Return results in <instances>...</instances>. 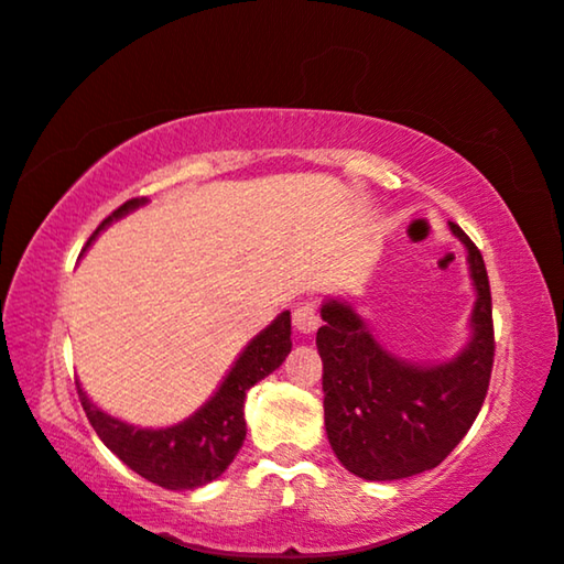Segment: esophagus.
<instances>
[{"instance_id":"obj_1","label":"esophagus","mask_w":564,"mask_h":564,"mask_svg":"<svg viewBox=\"0 0 564 564\" xmlns=\"http://www.w3.org/2000/svg\"><path fill=\"white\" fill-rule=\"evenodd\" d=\"M293 326L301 333H313L318 328V308L316 303H301L293 311Z\"/></svg>"}]
</instances>
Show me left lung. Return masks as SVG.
<instances>
[{
	"mask_svg": "<svg viewBox=\"0 0 564 564\" xmlns=\"http://www.w3.org/2000/svg\"><path fill=\"white\" fill-rule=\"evenodd\" d=\"M477 291L473 338L441 366H410L370 336L348 303L326 301L316 346L333 453L366 480H400L441 465L470 431L485 403L495 358L492 299L480 248L460 226Z\"/></svg>",
	"mask_w": 564,
	"mask_h": 564,
	"instance_id": "8db88e82",
	"label": "left lung"
}]
</instances>
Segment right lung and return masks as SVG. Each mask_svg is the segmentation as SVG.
<instances>
[{"instance_id": "add662e5", "label": "right lung", "mask_w": 564, "mask_h": 564, "mask_svg": "<svg viewBox=\"0 0 564 564\" xmlns=\"http://www.w3.org/2000/svg\"><path fill=\"white\" fill-rule=\"evenodd\" d=\"M147 204V198H131L117 212L104 218L87 246L99 236L104 226L127 216L133 208ZM291 352V313L283 311L269 328L261 330L228 370L221 388L208 403L186 417L184 423L144 431V427L121 423L91 403L82 386H76L82 408L101 443L129 465L133 473L166 490H194L216 480L246 441L243 400L259 380L281 366Z\"/></svg>"}]
</instances>
